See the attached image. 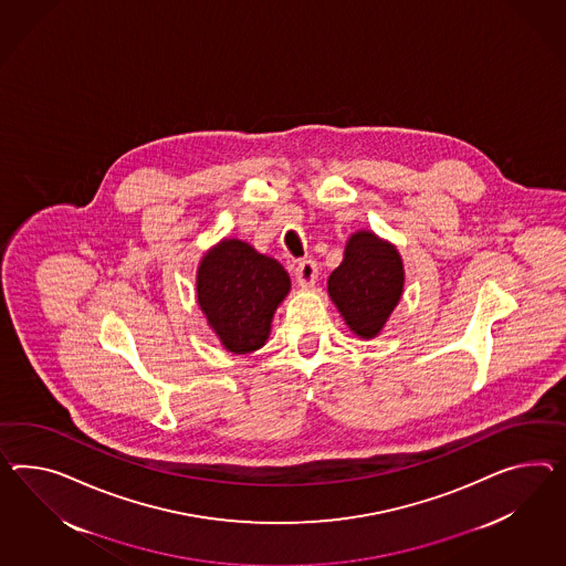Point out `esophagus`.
Instances as JSON below:
<instances>
[{
	"label": "esophagus",
	"instance_id": "esophagus-1",
	"mask_svg": "<svg viewBox=\"0 0 566 566\" xmlns=\"http://www.w3.org/2000/svg\"><path fill=\"white\" fill-rule=\"evenodd\" d=\"M295 279L302 287H312L318 281V264L312 259H305L295 266Z\"/></svg>",
	"mask_w": 566,
	"mask_h": 566
}]
</instances>
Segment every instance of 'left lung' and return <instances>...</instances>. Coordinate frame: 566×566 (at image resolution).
I'll return each mask as SVG.
<instances>
[{"label":"left lung","mask_w":566,"mask_h":566,"mask_svg":"<svg viewBox=\"0 0 566 566\" xmlns=\"http://www.w3.org/2000/svg\"><path fill=\"white\" fill-rule=\"evenodd\" d=\"M405 290V266L398 250L376 233L355 232L345 259L328 276V295L348 328L374 338L390 318Z\"/></svg>","instance_id":"8db88e82"}]
</instances>
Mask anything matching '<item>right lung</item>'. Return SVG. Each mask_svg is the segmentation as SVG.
Returning a JSON list of instances; mask_svg holds the SVG:
<instances>
[{
    "mask_svg": "<svg viewBox=\"0 0 566 566\" xmlns=\"http://www.w3.org/2000/svg\"><path fill=\"white\" fill-rule=\"evenodd\" d=\"M287 271L271 256L226 238L203 256L197 271V300L221 345L232 353L261 348L276 305L290 293Z\"/></svg>",
    "mask_w": 566,
    "mask_h": 566,
    "instance_id": "obj_1",
    "label": "right lung"
}]
</instances>
